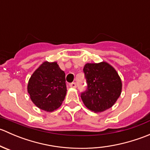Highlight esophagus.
Wrapping results in <instances>:
<instances>
[{
    "instance_id": "34e87169",
    "label": "esophagus",
    "mask_w": 150,
    "mask_h": 150,
    "mask_svg": "<svg viewBox=\"0 0 150 150\" xmlns=\"http://www.w3.org/2000/svg\"><path fill=\"white\" fill-rule=\"evenodd\" d=\"M69 86H70L71 88H76L77 84H76V83L72 82V83H69Z\"/></svg>"
}]
</instances>
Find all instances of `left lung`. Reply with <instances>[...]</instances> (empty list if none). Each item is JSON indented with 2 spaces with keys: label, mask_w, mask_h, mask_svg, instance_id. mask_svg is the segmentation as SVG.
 Wrapping results in <instances>:
<instances>
[{
  "label": "left lung",
  "mask_w": 150,
  "mask_h": 150,
  "mask_svg": "<svg viewBox=\"0 0 150 150\" xmlns=\"http://www.w3.org/2000/svg\"><path fill=\"white\" fill-rule=\"evenodd\" d=\"M87 88L81 97L86 107L101 112L112 107L120 96L122 82L115 69L107 62L86 64L83 67Z\"/></svg>",
  "instance_id": "obj_1"
}]
</instances>
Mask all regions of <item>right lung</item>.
Wrapping results in <instances>:
<instances>
[{
  "mask_svg": "<svg viewBox=\"0 0 150 150\" xmlns=\"http://www.w3.org/2000/svg\"><path fill=\"white\" fill-rule=\"evenodd\" d=\"M65 73L57 62H45L29 80L28 91L38 108L52 112L61 106L66 96Z\"/></svg>",
  "mask_w": 150,
  "mask_h": 150,
  "instance_id": "add662e5",
  "label": "right lung"
}]
</instances>
